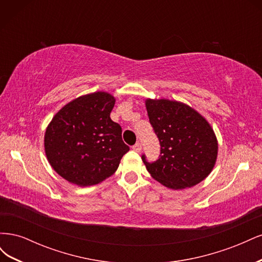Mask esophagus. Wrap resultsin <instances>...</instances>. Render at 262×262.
I'll return each mask as SVG.
<instances>
[{"label":"esophagus","mask_w":262,"mask_h":262,"mask_svg":"<svg viewBox=\"0 0 262 262\" xmlns=\"http://www.w3.org/2000/svg\"><path fill=\"white\" fill-rule=\"evenodd\" d=\"M132 148H133V150H136V152H141V149H142V145L140 144V143H136L134 144L133 146H132Z\"/></svg>","instance_id":"1"}]
</instances>
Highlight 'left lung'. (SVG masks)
<instances>
[{"label": "left lung", "instance_id": "obj_1", "mask_svg": "<svg viewBox=\"0 0 262 262\" xmlns=\"http://www.w3.org/2000/svg\"><path fill=\"white\" fill-rule=\"evenodd\" d=\"M145 105L161 144L155 162L142 155L150 176L175 190L193 187L207 178L217 157V140L209 122L180 101L147 99Z\"/></svg>", "mask_w": 262, "mask_h": 262}]
</instances>
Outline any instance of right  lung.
Returning a JSON list of instances; mask_svg holds the SVG:
<instances>
[{
    "instance_id": "right-lung-1",
    "label": "right lung",
    "mask_w": 262,
    "mask_h": 262,
    "mask_svg": "<svg viewBox=\"0 0 262 262\" xmlns=\"http://www.w3.org/2000/svg\"><path fill=\"white\" fill-rule=\"evenodd\" d=\"M115 101L106 92L84 95L63 107L47 128V158L71 184H99L113 175L130 149L120 124L110 118Z\"/></svg>"
}]
</instances>
